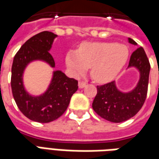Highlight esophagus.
I'll list each match as a JSON object with an SVG mask.
<instances>
[{
  "mask_svg": "<svg viewBox=\"0 0 159 159\" xmlns=\"http://www.w3.org/2000/svg\"><path fill=\"white\" fill-rule=\"evenodd\" d=\"M87 85V83H85V82H83V81H80L79 83H78V86H79L80 89H82V88H84L85 86Z\"/></svg>",
  "mask_w": 159,
  "mask_h": 159,
  "instance_id": "esophagus-1",
  "label": "esophagus"
}]
</instances>
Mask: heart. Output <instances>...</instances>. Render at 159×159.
Returning a JSON list of instances; mask_svg holds the SVG:
<instances>
[{
  "instance_id": "1",
  "label": "heart",
  "mask_w": 159,
  "mask_h": 159,
  "mask_svg": "<svg viewBox=\"0 0 159 159\" xmlns=\"http://www.w3.org/2000/svg\"><path fill=\"white\" fill-rule=\"evenodd\" d=\"M129 57L126 45L108 42L84 43L76 51L66 55V64L79 76L90 67V76L96 83H106L114 79L126 64Z\"/></svg>"
}]
</instances>
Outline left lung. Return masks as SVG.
<instances>
[{
	"mask_svg": "<svg viewBox=\"0 0 159 159\" xmlns=\"http://www.w3.org/2000/svg\"><path fill=\"white\" fill-rule=\"evenodd\" d=\"M133 45L137 43L128 39ZM128 67H136L140 72V79L137 87L129 93H122L117 89L114 81L97 86V94L92 107L102 118L114 123L126 121L134 117L145 103L149 83L150 65L148 57L143 47H139L132 53Z\"/></svg>",
	"mask_w": 159,
	"mask_h": 159,
	"instance_id": "left-lung-1",
	"label": "left lung"
}]
</instances>
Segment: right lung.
<instances>
[{
  "label": "right lung",
  "instance_id": "1",
  "mask_svg": "<svg viewBox=\"0 0 159 159\" xmlns=\"http://www.w3.org/2000/svg\"><path fill=\"white\" fill-rule=\"evenodd\" d=\"M56 37V34L48 31L38 33L22 45L14 57L11 75L13 96L20 112L33 121L48 123L59 118L78 89L77 80L70 78L60 70L54 72L52 83L44 95L31 96L24 89L22 75L31 61L40 59L55 67V61L49 51Z\"/></svg>",
  "mask_w": 159,
  "mask_h": 159
}]
</instances>
